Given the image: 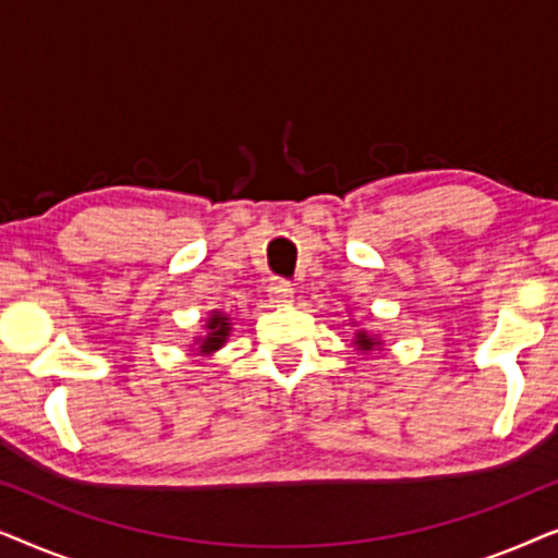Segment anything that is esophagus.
<instances>
[{"instance_id": "34e87169", "label": "esophagus", "mask_w": 558, "mask_h": 558, "mask_svg": "<svg viewBox=\"0 0 558 558\" xmlns=\"http://www.w3.org/2000/svg\"><path fill=\"white\" fill-rule=\"evenodd\" d=\"M269 294H271V300H277V302H287V300H292V294H294V289H292V284H289L287 279H271V284H269Z\"/></svg>"}]
</instances>
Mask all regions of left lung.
<instances>
[{"label":"left lung","instance_id":"left-lung-1","mask_svg":"<svg viewBox=\"0 0 558 558\" xmlns=\"http://www.w3.org/2000/svg\"><path fill=\"white\" fill-rule=\"evenodd\" d=\"M355 345H357V350H373V345H376V340L368 338V335H365V332H357Z\"/></svg>","mask_w":558,"mask_h":558}]
</instances>
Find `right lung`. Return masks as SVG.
Wrapping results in <instances>:
<instances>
[{"mask_svg": "<svg viewBox=\"0 0 558 558\" xmlns=\"http://www.w3.org/2000/svg\"><path fill=\"white\" fill-rule=\"evenodd\" d=\"M208 338H203L201 342V353H213V350H218L220 345L226 342V335H228V323L226 317L220 315H213L210 323H208Z\"/></svg>", "mask_w": 558, "mask_h": 558, "instance_id": "right-lung-1", "label": "right lung"}]
</instances>
